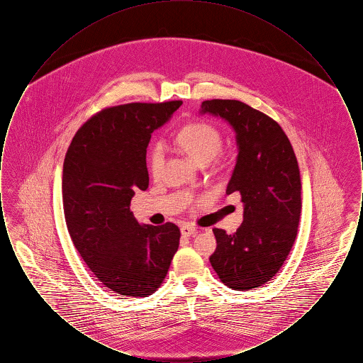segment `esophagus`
Here are the masks:
<instances>
[{"label": "esophagus", "instance_id": "34e87169", "mask_svg": "<svg viewBox=\"0 0 363 363\" xmlns=\"http://www.w3.org/2000/svg\"><path fill=\"white\" fill-rule=\"evenodd\" d=\"M196 233H197V230H196V227H194V225H181V234H182L184 237H191V235H194Z\"/></svg>", "mask_w": 363, "mask_h": 363}]
</instances>
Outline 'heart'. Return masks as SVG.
<instances>
[{"label": "heart", "mask_w": 363, "mask_h": 363, "mask_svg": "<svg viewBox=\"0 0 363 363\" xmlns=\"http://www.w3.org/2000/svg\"><path fill=\"white\" fill-rule=\"evenodd\" d=\"M179 148L197 164L208 163L219 152L222 136L218 129L207 122H191L184 126L177 138ZM163 167V148L156 144L148 155V170L152 177H157Z\"/></svg>", "instance_id": "obj_1"}]
</instances>
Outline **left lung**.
Instances as JSON below:
<instances>
[{
  "label": "left lung",
  "instance_id": "obj_1",
  "mask_svg": "<svg viewBox=\"0 0 363 363\" xmlns=\"http://www.w3.org/2000/svg\"><path fill=\"white\" fill-rule=\"evenodd\" d=\"M200 113L235 132L238 155L225 193L241 194L243 223L234 234L213 228L218 245L209 261L227 287L247 291L275 277L293 247L302 208L298 162L280 125L259 110L212 99Z\"/></svg>",
  "mask_w": 363,
  "mask_h": 363
}]
</instances>
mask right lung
Returning <instances> with one entry per match:
<instances>
[{"label":"right lung","instance_id":"obj_1","mask_svg":"<svg viewBox=\"0 0 363 363\" xmlns=\"http://www.w3.org/2000/svg\"><path fill=\"white\" fill-rule=\"evenodd\" d=\"M181 104L104 108L77 130L65 155L62 201L70 238L95 277L120 295L155 293L178 250V225H138L130 200L135 190L148 188L151 133Z\"/></svg>","mask_w":363,"mask_h":363}]
</instances>
